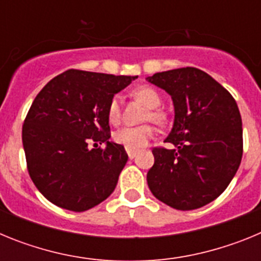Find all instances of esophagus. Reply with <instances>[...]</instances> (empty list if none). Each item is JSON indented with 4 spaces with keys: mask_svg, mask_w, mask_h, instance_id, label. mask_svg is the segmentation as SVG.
Returning a JSON list of instances; mask_svg holds the SVG:
<instances>
[{
    "mask_svg": "<svg viewBox=\"0 0 261 261\" xmlns=\"http://www.w3.org/2000/svg\"><path fill=\"white\" fill-rule=\"evenodd\" d=\"M126 153H128V156H129V158L133 159V158H135L136 155H137L138 151H137V150H133V149H126Z\"/></svg>",
    "mask_w": 261,
    "mask_h": 261,
    "instance_id": "34e87169",
    "label": "esophagus"
}]
</instances>
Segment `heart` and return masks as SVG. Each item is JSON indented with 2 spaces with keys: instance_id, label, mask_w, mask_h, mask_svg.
I'll list each match as a JSON object with an SVG mask.
<instances>
[{
  "instance_id": "heart-1",
  "label": "heart",
  "mask_w": 261,
  "mask_h": 261,
  "mask_svg": "<svg viewBox=\"0 0 261 261\" xmlns=\"http://www.w3.org/2000/svg\"><path fill=\"white\" fill-rule=\"evenodd\" d=\"M133 96L140 99L147 108H150V114L147 115L146 119L153 121H162L163 116L161 112L154 111V108L161 105V98L153 87L141 86L133 91ZM121 116V102L119 96L111 99L108 106V120L112 124H117ZM155 130L151 125H140V126H124V128L116 130L114 135V140L117 144L123 145L126 149H140L144 147L154 136Z\"/></svg>"
}]
</instances>
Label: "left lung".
Returning <instances> with one entry per match:
<instances>
[{
    "label": "left lung",
    "mask_w": 261,
    "mask_h": 261,
    "mask_svg": "<svg viewBox=\"0 0 261 261\" xmlns=\"http://www.w3.org/2000/svg\"><path fill=\"white\" fill-rule=\"evenodd\" d=\"M146 81L171 96L175 114L165 140L175 149H154L147 186L177 211L201 208L227 188L241 165L243 130L237 102L196 68L161 71Z\"/></svg>",
    "instance_id": "1"
}]
</instances>
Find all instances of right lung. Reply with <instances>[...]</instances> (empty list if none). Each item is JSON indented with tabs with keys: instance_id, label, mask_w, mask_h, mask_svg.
<instances>
[{
	"instance_id": "right-lung-1",
	"label": "right lung",
	"mask_w": 261,
	"mask_h": 261,
	"mask_svg": "<svg viewBox=\"0 0 261 261\" xmlns=\"http://www.w3.org/2000/svg\"><path fill=\"white\" fill-rule=\"evenodd\" d=\"M136 78L71 69L36 95L23 124V149L32 181L52 204L85 212L114 192L128 154L110 141L108 106ZM90 141L106 147L90 149Z\"/></svg>"
}]
</instances>
